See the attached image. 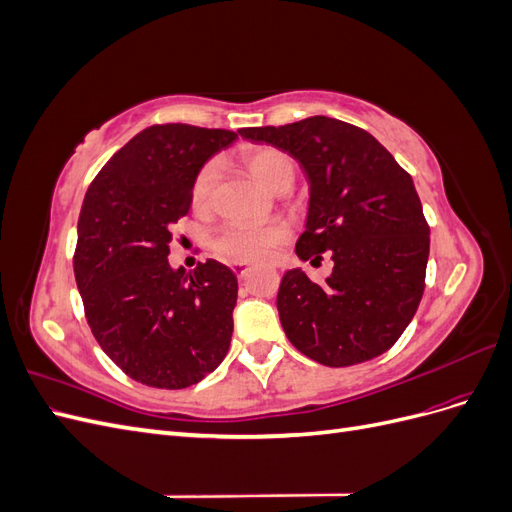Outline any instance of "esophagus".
<instances>
[{
	"label": "esophagus",
	"instance_id": "esophagus-1",
	"mask_svg": "<svg viewBox=\"0 0 512 512\" xmlns=\"http://www.w3.org/2000/svg\"><path fill=\"white\" fill-rule=\"evenodd\" d=\"M232 271H235L239 277H245L247 271H250V262H232Z\"/></svg>",
	"mask_w": 512,
	"mask_h": 512
}]
</instances>
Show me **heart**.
<instances>
[{"label":"heart","mask_w":512,"mask_h":512,"mask_svg":"<svg viewBox=\"0 0 512 512\" xmlns=\"http://www.w3.org/2000/svg\"><path fill=\"white\" fill-rule=\"evenodd\" d=\"M245 162L247 168L252 170V175L260 183H265L269 190H275L284 179L294 175L292 160L284 151L273 147H260L250 151L245 156ZM215 179H218V166H215V162H207L196 173L190 190L194 211H207ZM286 239L288 228L282 222H232L213 237V250L226 260L254 262L267 260Z\"/></svg>","instance_id":"heart-1"}]
</instances>
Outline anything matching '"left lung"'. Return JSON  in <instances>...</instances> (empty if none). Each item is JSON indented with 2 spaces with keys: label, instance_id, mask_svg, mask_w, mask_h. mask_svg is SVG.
Returning a JSON list of instances; mask_svg holds the SVG:
<instances>
[{
  "label": "left lung",
  "instance_id": "8db88e82",
  "mask_svg": "<svg viewBox=\"0 0 512 512\" xmlns=\"http://www.w3.org/2000/svg\"><path fill=\"white\" fill-rule=\"evenodd\" d=\"M299 162L309 181L301 260L331 252L316 284L284 273L277 312L292 346L329 367L376 359L406 331L425 290L429 226L412 177L369 132L324 115L280 128H243Z\"/></svg>",
  "mask_w": 512,
  "mask_h": 512
}]
</instances>
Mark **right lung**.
Here are the masks:
<instances>
[{
	"instance_id": "right-lung-1",
	"label": "right lung",
	"mask_w": 512,
	"mask_h": 512,
	"mask_svg": "<svg viewBox=\"0 0 512 512\" xmlns=\"http://www.w3.org/2000/svg\"><path fill=\"white\" fill-rule=\"evenodd\" d=\"M237 134L188 123L138 132L91 181L79 215L74 277L91 333L126 374L185 389L230 348L237 275L218 260L173 269L168 245L192 181Z\"/></svg>"
}]
</instances>
